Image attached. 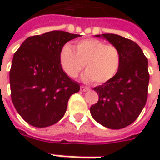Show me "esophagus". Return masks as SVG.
<instances>
[{
  "mask_svg": "<svg viewBox=\"0 0 160 160\" xmlns=\"http://www.w3.org/2000/svg\"><path fill=\"white\" fill-rule=\"evenodd\" d=\"M80 91L81 92H88V91H90V88L85 87V86H80Z\"/></svg>",
  "mask_w": 160,
  "mask_h": 160,
  "instance_id": "34e87169",
  "label": "esophagus"
}]
</instances>
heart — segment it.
I'll return each instance as SVG.
<instances>
[{"label": "heart", "instance_id": "heart-1", "mask_svg": "<svg viewBox=\"0 0 160 160\" xmlns=\"http://www.w3.org/2000/svg\"><path fill=\"white\" fill-rule=\"evenodd\" d=\"M75 51L65 45L59 54V62L64 72L70 78H76L83 69L82 80L102 84L112 80L120 65V53L118 48L104 42L88 39L79 42Z\"/></svg>", "mask_w": 160, "mask_h": 160}]
</instances>
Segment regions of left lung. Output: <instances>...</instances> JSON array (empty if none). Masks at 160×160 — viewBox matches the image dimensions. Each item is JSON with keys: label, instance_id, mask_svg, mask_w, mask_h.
Listing matches in <instances>:
<instances>
[{"label": "left lung", "instance_id": "1", "mask_svg": "<svg viewBox=\"0 0 160 160\" xmlns=\"http://www.w3.org/2000/svg\"><path fill=\"white\" fill-rule=\"evenodd\" d=\"M108 41L120 53L116 76L93 88L99 100L90 108L92 117L108 129L118 130L132 124L140 115L147 100L149 83L148 61L134 42L116 34L95 35Z\"/></svg>", "mask_w": 160, "mask_h": 160}]
</instances>
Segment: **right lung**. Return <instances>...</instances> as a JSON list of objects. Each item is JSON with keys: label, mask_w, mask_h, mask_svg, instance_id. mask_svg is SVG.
<instances>
[{"label": "right lung", "mask_w": 160, "mask_h": 160, "mask_svg": "<svg viewBox=\"0 0 160 160\" xmlns=\"http://www.w3.org/2000/svg\"><path fill=\"white\" fill-rule=\"evenodd\" d=\"M80 35L53 30L28 37L14 54L10 70L11 97L18 114L28 124L44 128L65 115L70 96L80 84L62 69L63 46Z\"/></svg>", "instance_id": "obj_1"}]
</instances>
